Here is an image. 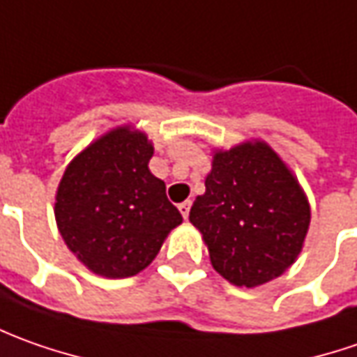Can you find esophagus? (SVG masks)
Wrapping results in <instances>:
<instances>
[{
	"label": "esophagus",
	"instance_id": "obj_1",
	"mask_svg": "<svg viewBox=\"0 0 357 357\" xmlns=\"http://www.w3.org/2000/svg\"><path fill=\"white\" fill-rule=\"evenodd\" d=\"M190 209H191V202L179 203V213L183 215V219H188V217H190Z\"/></svg>",
	"mask_w": 357,
	"mask_h": 357
}]
</instances>
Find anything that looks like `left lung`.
<instances>
[{
	"label": "left lung",
	"instance_id": "1",
	"mask_svg": "<svg viewBox=\"0 0 357 357\" xmlns=\"http://www.w3.org/2000/svg\"><path fill=\"white\" fill-rule=\"evenodd\" d=\"M190 221L202 231L217 273L252 289L296 261L310 205L282 160L263 142H247L213 155Z\"/></svg>",
	"mask_w": 357,
	"mask_h": 357
}]
</instances>
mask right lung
I'll return each mask as SVG.
<instances>
[{
  "label": "right lung",
  "mask_w": 357,
  "mask_h": 357,
  "mask_svg": "<svg viewBox=\"0 0 357 357\" xmlns=\"http://www.w3.org/2000/svg\"><path fill=\"white\" fill-rule=\"evenodd\" d=\"M152 154L146 134L116 128L80 152L59 183L61 237L96 275H138L181 223L166 183L148 167Z\"/></svg>",
  "instance_id": "obj_1"
}]
</instances>
